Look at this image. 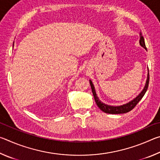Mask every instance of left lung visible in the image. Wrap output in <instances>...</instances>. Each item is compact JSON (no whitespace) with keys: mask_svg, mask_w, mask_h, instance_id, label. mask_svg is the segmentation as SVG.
Returning <instances> with one entry per match:
<instances>
[{"mask_svg":"<svg viewBox=\"0 0 160 160\" xmlns=\"http://www.w3.org/2000/svg\"><path fill=\"white\" fill-rule=\"evenodd\" d=\"M140 44L141 47H142L144 48H145L147 50L145 47V40L144 38L142 36V33L140 32ZM149 81H150V74H149V70H148V78H147V81H146L145 83V86L144 89H143L142 91L139 94V95H138L135 99H133L132 101L129 102L127 104H125L123 105H121V106H117V107H113V106H110V105H107L105 104L104 103H102L101 101H100L99 99L98 98V97L97 96L96 92H95V89H94V85L92 84V82L90 80V84L92 88V94L94 95V100H95V102L97 106L101 109L102 112H104L107 113H111V114H118V113H125L131 111L133 108L136 106L138 103L141 99L143 97V96L145 95V94L146 92V91L148 90V85H149Z\"/></svg>","mask_w":160,"mask_h":160,"instance_id":"left-lung-1","label":"left lung"}]
</instances>
